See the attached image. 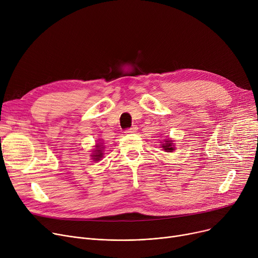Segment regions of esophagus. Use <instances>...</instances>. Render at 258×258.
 I'll use <instances>...</instances> for the list:
<instances>
[{"instance_id": "34e87169", "label": "esophagus", "mask_w": 258, "mask_h": 258, "mask_svg": "<svg viewBox=\"0 0 258 258\" xmlns=\"http://www.w3.org/2000/svg\"><path fill=\"white\" fill-rule=\"evenodd\" d=\"M138 131V127L136 126V125H134V126H132V127H130V128H127V130H125V134H134V133H136Z\"/></svg>"}]
</instances>
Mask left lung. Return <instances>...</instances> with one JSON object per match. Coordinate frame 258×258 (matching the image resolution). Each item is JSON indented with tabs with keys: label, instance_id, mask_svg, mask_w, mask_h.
I'll list each match as a JSON object with an SVG mask.
<instances>
[{
	"label": "left lung",
	"instance_id": "obj_1",
	"mask_svg": "<svg viewBox=\"0 0 258 258\" xmlns=\"http://www.w3.org/2000/svg\"><path fill=\"white\" fill-rule=\"evenodd\" d=\"M162 148H163V151L171 153L174 151V144L173 141L171 139H165L163 144H162Z\"/></svg>",
	"mask_w": 258,
	"mask_h": 258
}]
</instances>
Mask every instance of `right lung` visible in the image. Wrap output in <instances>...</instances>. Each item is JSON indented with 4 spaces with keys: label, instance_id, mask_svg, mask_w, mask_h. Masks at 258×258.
Wrapping results in <instances>:
<instances>
[{
    "label": "right lung",
    "instance_id": "add662e5",
    "mask_svg": "<svg viewBox=\"0 0 258 258\" xmlns=\"http://www.w3.org/2000/svg\"><path fill=\"white\" fill-rule=\"evenodd\" d=\"M91 156H92V160H94V161L101 160V158L103 157V145H102V143H97L96 145H95L93 154Z\"/></svg>",
    "mask_w": 258,
    "mask_h": 258
}]
</instances>
